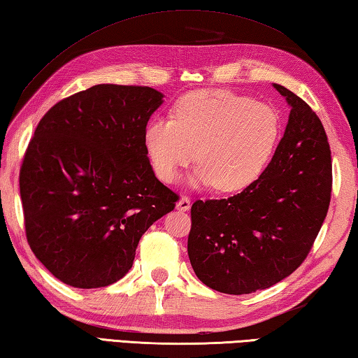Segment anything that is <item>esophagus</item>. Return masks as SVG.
<instances>
[{"label": "esophagus", "instance_id": "esophagus-1", "mask_svg": "<svg viewBox=\"0 0 358 358\" xmlns=\"http://www.w3.org/2000/svg\"><path fill=\"white\" fill-rule=\"evenodd\" d=\"M191 208V200H189V197H186V196H181L180 197V200L177 201V210H180V211H187Z\"/></svg>", "mask_w": 358, "mask_h": 358}]
</instances>
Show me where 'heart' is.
<instances>
[{
	"mask_svg": "<svg viewBox=\"0 0 358 358\" xmlns=\"http://www.w3.org/2000/svg\"><path fill=\"white\" fill-rule=\"evenodd\" d=\"M280 131L274 108L230 90H199L175 103L172 120L155 117L147 123L144 145L164 183L197 159L189 185L239 192L262 177Z\"/></svg>",
	"mask_w": 358,
	"mask_h": 358,
	"instance_id": "1",
	"label": "heart"
}]
</instances>
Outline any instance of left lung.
Listing matches in <instances>:
<instances>
[{
  "instance_id": "obj_1",
  "label": "left lung",
  "mask_w": 358,
  "mask_h": 358,
  "mask_svg": "<svg viewBox=\"0 0 358 358\" xmlns=\"http://www.w3.org/2000/svg\"><path fill=\"white\" fill-rule=\"evenodd\" d=\"M291 108L283 138L255 183L220 200H197L187 255L200 282L225 294L266 289L307 258L332 192L327 134L313 109L280 84Z\"/></svg>"
}]
</instances>
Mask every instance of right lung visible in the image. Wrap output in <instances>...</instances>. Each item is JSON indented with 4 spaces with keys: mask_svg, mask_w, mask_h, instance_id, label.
I'll list each match as a JSON object with an SVG mask.
<instances>
[{
    "mask_svg": "<svg viewBox=\"0 0 358 358\" xmlns=\"http://www.w3.org/2000/svg\"><path fill=\"white\" fill-rule=\"evenodd\" d=\"M164 95L96 84L42 117L20 171L26 238L73 288L108 287L131 269L141 236L178 196L155 177L144 131Z\"/></svg>",
    "mask_w": 358,
    "mask_h": 358,
    "instance_id": "obj_1",
    "label": "right lung"
}]
</instances>
